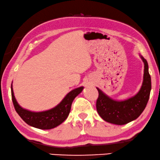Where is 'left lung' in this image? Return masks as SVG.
<instances>
[{"instance_id":"8db88e82","label":"left lung","mask_w":160,"mask_h":160,"mask_svg":"<svg viewBox=\"0 0 160 160\" xmlns=\"http://www.w3.org/2000/svg\"><path fill=\"white\" fill-rule=\"evenodd\" d=\"M139 56L144 62V69L142 86L137 94L127 99L117 101L96 88L99 93L96 102L97 111L106 122L124 125L137 119L144 110L149 101L152 83L147 61L142 55Z\"/></svg>"}]
</instances>
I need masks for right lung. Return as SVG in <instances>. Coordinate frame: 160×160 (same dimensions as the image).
Here are the masks:
<instances>
[{"mask_svg":"<svg viewBox=\"0 0 160 160\" xmlns=\"http://www.w3.org/2000/svg\"><path fill=\"white\" fill-rule=\"evenodd\" d=\"M83 88L84 87L81 86L71 90L54 108L36 112L23 108L18 103L14 96L13 85L11 84L12 101L16 112L28 125L39 129H51L60 125L66 120L70 113L73 100L82 91Z\"/></svg>","mask_w":160,"mask_h":160,"instance_id":"add662e5","label":"right lung"}]
</instances>
